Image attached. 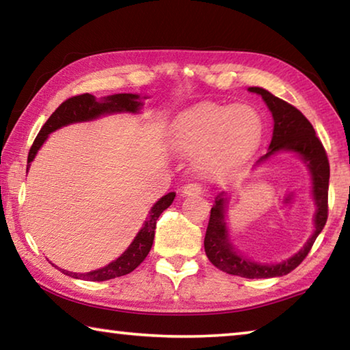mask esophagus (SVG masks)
I'll use <instances>...</instances> for the list:
<instances>
[{
  "label": "esophagus",
  "mask_w": 350,
  "mask_h": 350,
  "mask_svg": "<svg viewBox=\"0 0 350 350\" xmlns=\"http://www.w3.org/2000/svg\"><path fill=\"white\" fill-rule=\"evenodd\" d=\"M205 191V187L199 182H191L182 188V193L185 196H194V194H202Z\"/></svg>",
  "instance_id": "obj_1"
}]
</instances>
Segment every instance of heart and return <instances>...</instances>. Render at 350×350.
Segmentation results:
<instances>
[{
	"label": "heart",
	"mask_w": 350,
	"mask_h": 350,
	"mask_svg": "<svg viewBox=\"0 0 350 350\" xmlns=\"http://www.w3.org/2000/svg\"><path fill=\"white\" fill-rule=\"evenodd\" d=\"M262 133V118L250 106L205 103L174 122L173 144L187 156L200 154V168L215 173L233 168L250 156Z\"/></svg>",
	"instance_id": "heart-1"
}]
</instances>
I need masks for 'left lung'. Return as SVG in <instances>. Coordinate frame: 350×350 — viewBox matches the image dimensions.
I'll return each instance as SVG.
<instances>
[{"label": "left lung", "instance_id": "obj_1", "mask_svg": "<svg viewBox=\"0 0 350 350\" xmlns=\"http://www.w3.org/2000/svg\"><path fill=\"white\" fill-rule=\"evenodd\" d=\"M248 91L256 92L264 98L275 120L270 151L262 159L281 150L301 154L307 162V167L310 168L313 177V196H315V202L318 206L315 215V232H313L312 238L304 245L303 250L281 264L262 265L250 262V260L242 258L241 254L234 252L233 245L227 239V228H225L224 222V199L219 198L216 200V205L210 211V221L204 241L206 256H208L210 262L215 267L225 271V273L248 278V280H258V278L287 275L298 267L306 259L307 254H309L313 242L317 241L318 234L321 233L325 222H327L330 167L327 152H325L321 140L317 137L312 123L307 120L303 112L296 109L293 105L275 97L273 94L262 90V88H248Z\"/></svg>", "mask_w": 350, "mask_h": 350}]
</instances>
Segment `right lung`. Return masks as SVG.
<instances>
[{"label": "right lung", "instance_id": "right-lung-1", "mask_svg": "<svg viewBox=\"0 0 350 350\" xmlns=\"http://www.w3.org/2000/svg\"><path fill=\"white\" fill-rule=\"evenodd\" d=\"M139 96L135 94H116V96L106 97L102 102H97L91 94H80V96H74L58 106V108L52 112V116L47 118V122L40 129L37 137H35L33 144L31 146L27 156V163L33 161L35 154L40 150V146L44 144L47 134H51L55 129L62 128L64 125L74 122H85L92 120L106 112H118V111H131L135 112L142 105L137 102ZM176 198V193H168L167 196L157 200V204L152 206L150 216L145 221V225L142 227L139 234L135 236L133 244L128 247V250L122 254L120 258L116 259L114 262H111L103 269L90 271V273H72V271L62 270V273L68 275L70 278H77V280H85V281H108L114 280V278L123 276L131 273L134 269H137L139 265L144 262L148 253L151 250L152 241H154V230H156V222L159 216L162 215L163 210H167L168 206L173 204Z\"/></svg>", "mask_w": 350, "mask_h": 350}]
</instances>
